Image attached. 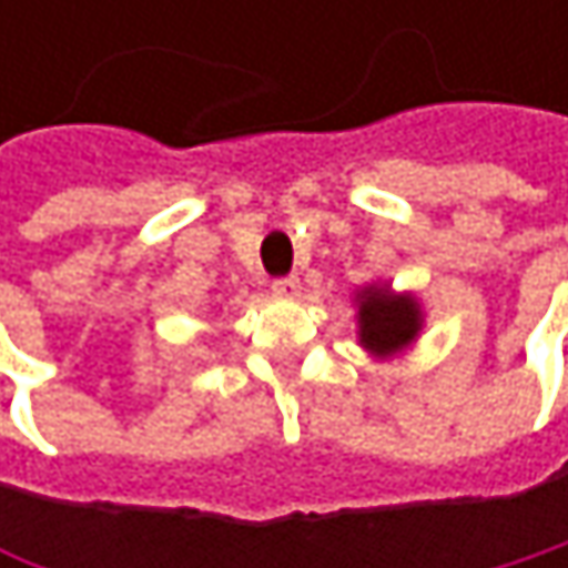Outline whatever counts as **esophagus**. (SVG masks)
Returning a JSON list of instances; mask_svg holds the SVG:
<instances>
[{
	"instance_id": "esophagus-1",
	"label": "esophagus",
	"mask_w": 568,
	"mask_h": 568,
	"mask_svg": "<svg viewBox=\"0 0 568 568\" xmlns=\"http://www.w3.org/2000/svg\"><path fill=\"white\" fill-rule=\"evenodd\" d=\"M298 288H302V283H298L295 276H283V280H276V283H273V292H276L280 298H295V295H298Z\"/></svg>"
}]
</instances>
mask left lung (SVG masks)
<instances>
[{"instance_id":"1","label":"left lung","mask_w":568,"mask_h":568,"mask_svg":"<svg viewBox=\"0 0 568 568\" xmlns=\"http://www.w3.org/2000/svg\"><path fill=\"white\" fill-rule=\"evenodd\" d=\"M358 342L375 358L404 352L424 325L420 302L407 292L395 295L388 285H365L358 295Z\"/></svg>"}]
</instances>
